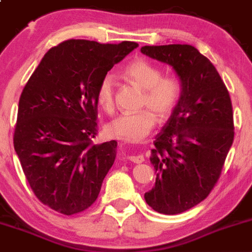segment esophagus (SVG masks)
I'll return each instance as SVG.
<instances>
[{
    "mask_svg": "<svg viewBox=\"0 0 252 252\" xmlns=\"http://www.w3.org/2000/svg\"><path fill=\"white\" fill-rule=\"evenodd\" d=\"M128 158L129 161L134 162V163H142V162H144V156H142V155H136V156L131 155V156H129Z\"/></svg>",
    "mask_w": 252,
    "mask_h": 252,
    "instance_id": "obj_1",
    "label": "esophagus"
}]
</instances>
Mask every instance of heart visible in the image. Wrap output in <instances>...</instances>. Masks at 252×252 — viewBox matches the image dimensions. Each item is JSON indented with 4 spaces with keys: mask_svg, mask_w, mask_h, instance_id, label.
Here are the masks:
<instances>
[{
    "mask_svg": "<svg viewBox=\"0 0 252 252\" xmlns=\"http://www.w3.org/2000/svg\"><path fill=\"white\" fill-rule=\"evenodd\" d=\"M124 77L144 90L142 106L146 110L123 112L108 123L107 134L111 138L126 142H140L150 134L159 119H166L173 112L182 95V84L175 77H163V73L149 61L136 60L126 67ZM116 81L112 74L100 80L96 90V101L103 111L111 112L114 106Z\"/></svg>",
    "mask_w": 252,
    "mask_h": 252,
    "instance_id": "heart-1",
    "label": "heart"
}]
</instances>
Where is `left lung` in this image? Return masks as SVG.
Here are the masks:
<instances>
[{
    "mask_svg": "<svg viewBox=\"0 0 252 252\" xmlns=\"http://www.w3.org/2000/svg\"><path fill=\"white\" fill-rule=\"evenodd\" d=\"M140 51L171 65L182 84L179 102L155 138L156 183L144 195L152 210L178 215L205 200L220 178L234 139L232 101L215 65L191 45Z\"/></svg>",
    "mask_w": 252,
    "mask_h": 252,
    "instance_id": "left-lung-1",
    "label": "left lung"
}]
</instances>
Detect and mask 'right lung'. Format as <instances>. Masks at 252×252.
Listing matches in <instances>:
<instances>
[{
  "instance_id": "1",
  "label": "right lung",
  "mask_w": 252,
  "mask_h": 252,
  "mask_svg": "<svg viewBox=\"0 0 252 252\" xmlns=\"http://www.w3.org/2000/svg\"><path fill=\"white\" fill-rule=\"evenodd\" d=\"M136 42L68 40L47 51L23 89L14 150L30 188L63 215L90 207L117 155V141L94 144L96 90Z\"/></svg>"
}]
</instances>
